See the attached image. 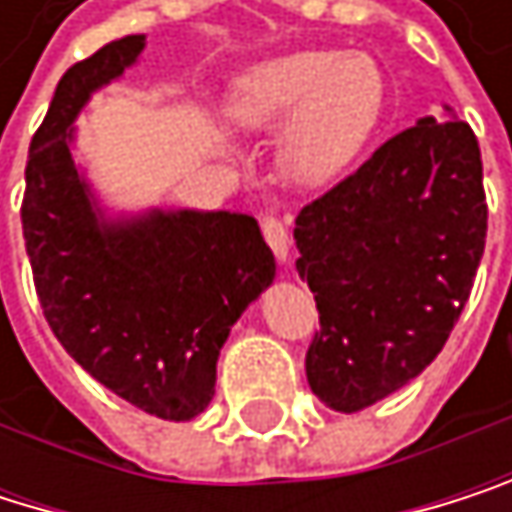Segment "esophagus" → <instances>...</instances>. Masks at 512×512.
<instances>
[{
	"mask_svg": "<svg viewBox=\"0 0 512 512\" xmlns=\"http://www.w3.org/2000/svg\"><path fill=\"white\" fill-rule=\"evenodd\" d=\"M262 235H265L268 247L274 250V256H277L280 262H286V259H289V232H286L283 220L274 217V214H265V217H262Z\"/></svg>",
	"mask_w": 512,
	"mask_h": 512,
	"instance_id": "esophagus-1",
	"label": "esophagus"
}]
</instances>
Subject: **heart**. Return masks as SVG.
<instances>
[{
    "label": "heart",
    "instance_id": "b5f03b06",
    "mask_svg": "<svg viewBox=\"0 0 512 512\" xmlns=\"http://www.w3.org/2000/svg\"><path fill=\"white\" fill-rule=\"evenodd\" d=\"M229 114L250 132L286 123L283 168L301 183H326L344 174L374 138L386 114V78L365 53L298 50L241 75Z\"/></svg>",
    "mask_w": 512,
    "mask_h": 512
}]
</instances>
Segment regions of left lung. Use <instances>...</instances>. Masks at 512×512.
<instances>
[{
	"instance_id": "8db88e82",
	"label": "left lung",
	"mask_w": 512,
	"mask_h": 512,
	"mask_svg": "<svg viewBox=\"0 0 512 512\" xmlns=\"http://www.w3.org/2000/svg\"><path fill=\"white\" fill-rule=\"evenodd\" d=\"M486 220L480 144L456 117H422L301 208L295 268L319 310L304 371L319 401L356 413L434 362L471 295Z\"/></svg>"
}]
</instances>
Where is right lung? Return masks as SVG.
I'll list each match as a JSON object with an SVG mask.
<instances>
[{"instance_id": "right-lung-1", "label": "right lung", "mask_w": 512, "mask_h": 512, "mask_svg": "<svg viewBox=\"0 0 512 512\" xmlns=\"http://www.w3.org/2000/svg\"><path fill=\"white\" fill-rule=\"evenodd\" d=\"M144 50L126 35L59 78L32 135L23 238L47 326L102 386L159 419H193L220 350L274 280L259 223L229 211H147L108 220L72 159L75 117Z\"/></svg>"}]
</instances>
